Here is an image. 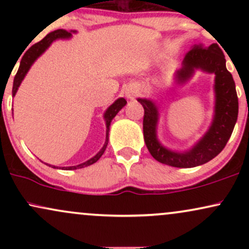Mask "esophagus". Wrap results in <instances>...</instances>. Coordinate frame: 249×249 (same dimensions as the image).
Listing matches in <instances>:
<instances>
[{"instance_id":"obj_1","label":"esophagus","mask_w":249,"mask_h":249,"mask_svg":"<svg viewBox=\"0 0 249 249\" xmlns=\"http://www.w3.org/2000/svg\"><path fill=\"white\" fill-rule=\"evenodd\" d=\"M136 95H137V90L134 88H127L126 90H125V96H126L128 99H132Z\"/></svg>"}]
</instances>
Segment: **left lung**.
<instances>
[{"mask_svg": "<svg viewBox=\"0 0 249 249\" xmlns=\"http://www.w3.org/2000/svg\"><path fill=\"white\" fill-rule=\"evenodd\" d=\"M181 69L174 73V82L185 84L192 78L196 70L214 73V115L211 126L206 133L190 150L173 151L165 147L157 136L159 122V107L148 98H138L144 107L142 131L144 141L151 156L161 164L168 166L190 168L206 164L224 150L233 128L235 126L239 112L235 83L232 73L226 69V59L216 43L210 47L196 45L188 51L182 61Z\"/></svg>", "mask_w": 249, "mask_h": 249, "instance_id": "8db88e82", "label": "left lung"}]
</instances>
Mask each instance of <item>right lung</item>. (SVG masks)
<instances>
[{
  "mask_svg": "<svg viewBox=\"0 0 249 249\" xmlns=\"http://www.w3.org/2000/svg\"><path fill=\"white\" fill-rule=\"evenodd\" d=\"M76 31L75 30H71V31H67V30H63V29H58V30H55L53 31V33H49L47 36L44 37V38L42 39V41H39L38 43H36V44L31 45V47L28 49L27 51L24 53V55L22 56V59L21 62H19V68L18 70H17V73L15 76V78H14V85H13V96L16 95L17 90H18L19 85H21L22 81L24 79L25 75L28 73V71L30 70L31 65L35 63V61L37 58H38L39 56L42 55L43 53H44L45 50L48 49V48L50 47L51 44H53V42L57 41V39H69L72 37V34H75ZM126 105V101H125L124 98H118L117 101L113 103L112 105H110L107 108V111L104 112V121H105V125H107V137H105V142L104 145H103V147L101 148V151H99L98 153L96 154V156H93L92 158H90L89 160L82 162V164L79 165H76V166H67V167H58V166H51V165L47 164L48 166H51L53 168H62V170H77V168H83V167H87V166H90V165L95 164V162L98 160L99 158L103 156V153H104L105 148L107 146V142H108V131H110V125H111V122H112V119L115 118L117 113L119 112V111L122 110L123 107Z\"/></svg>",
  "mask_w": 249,
  "mask_h": 249,
  "instance_id": "obj_1",
  "label": "right lung"
}]
</instances>
